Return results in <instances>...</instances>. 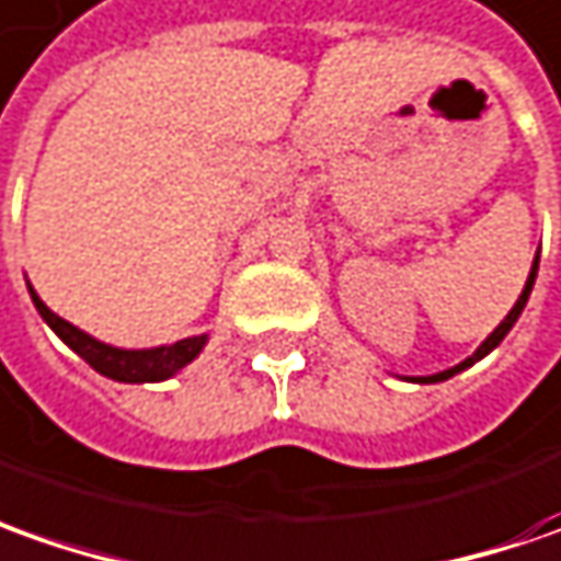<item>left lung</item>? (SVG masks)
I'll use <instances>...</instances> for the list:
<instances>
[{"label": "left lung", "instance_id": "left-lung-1", "mask_svg": "<svg viewBox=\"0 0 561 561\" xmlns=\"http://www.w3.org/2000/svg\"><path fill=\"white\" fill-rule=\"evenodd\" d=\"M537 257H540V251H537ZM537 257H534V266H531V276H528V282H525V288H522V295H518V300H515V307H512L510 313H506V319L493 329L491 335H488V341L474 351L472 357L462 359L459 366H454V369H444V373H437V376H425V378H413V381H422V385H432V381H447V378H454L456 373H462V369H469L472 363H478L481 357H488L493 347L500 344V341L510 335V329L515 325V319L522 317V310H525V304H528V298H531V288H534V279H537Z\"/></svg>", "mask_w": 561, "mask_h": 561}]
</instances>
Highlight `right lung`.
Listing matches in <instances>:
<instances>
[{
    "label": "right lung",
    "instance_id": "obj_1",
    "mask_svg": "<svg viewBox=\"0 0 561 561\" xmlns=\"http://www.w3.org/2000/svg\"><path fill=\"white\" fill-rule=\"evenodd\" d=\"M30 298L36 304L39 317L49 322L51 332L65 341L70 351H77L95 373L114 378V381H129V385H136V381H164V378L176 376L185 363L198 357L202 347L207 344V335H195V339H183L176 344L151 347V351H121V347H111L105 341H95L87 332H80L77 325H70L68 319L51 313L33 288H30Z\"/></svg>",
    "mask_w": 561,
    "mask_h": 561
}]
</instances>
